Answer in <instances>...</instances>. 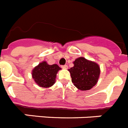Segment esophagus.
I'll list each match as a JSON object with an SVG mask.
<instances>
[{
  "instance_id": "1",
  "label": "esophagus",
  "mask_w": 128,
  "mask_h": 128,
  "mask_svg": "<svg viewBox=\"0 0 128 128\" xmlns=\"http://www.w3.org/2000/svg\"><path fill=\"white\" fill-rule=\"evenodd\" d=\"M62 68L63 69H67L68 66L67 65H64V66H62Z\"/></svg>"
}]
</instances>
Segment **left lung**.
Segmentation results:
<instances>
[{"instance_id":"left-lung-1","label":"left lung","mask_w":128,"mask_h":128,"mask_svg":"<svg viewBox=\"0 0 128 128\" xmlns=\"http://www.w3.org/2000/svg\"><path fill=\"white\" fill-rule=\"evenodd\" d=\"M74 67L68 71L72 81L80 90H88L95 86L98 80L100 68L97 63L79 57L74 62Z\"/></svg>"}]
</instances>
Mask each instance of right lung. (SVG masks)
<instances>
[{
	"instance_id": "right-lung-1",
	"label": "right lung",
	"mask_w": 128,
	"mask_h": 128,
	"mask_svg": "<svg viewBox=\"0 0 128 128\" xmlns=\"http://www.w3.org/2000/svg\"><path fill=\"white\" fill-rule=\"evenodd\" d=\"M61 68L57 64L49 65L43 61L32 71L34 81L40 87L49 88L54 84L56 74Z\"/></svg>"
}]
</instances>
